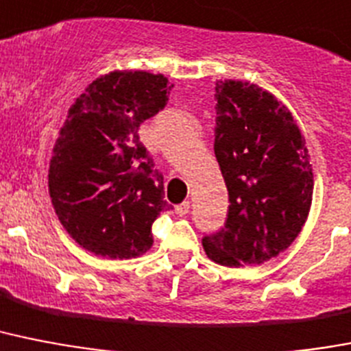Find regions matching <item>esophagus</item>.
I'll list each match as a JSON object with an SVG mask.
<instances>
[{
    "instance_id": "34e87169",
    "label": "esophagus",
    "mask_w": 351,
    "mask_h": 351,
    "mask_svg": "<svg viewBox=\"0 0 351 351\" xmlns=\"http://www.w3.org/2000/svg\"><path fill=\"white\" fill-rule=\"evenodd\" d=\"M189 209H191V204L189 202H182L180 205H176V215H180V216H185L187 215V213H189Z\"/></svg>"
}]
</instances>
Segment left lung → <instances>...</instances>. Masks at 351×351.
Wrapping results in <instances>:
<instances>
[{"label": "left lung", "mask_w": 351, "mask_h": 351, "mask_svg": "<svg viewBox=\"0 0 351 351\" xmlns=\"http://www.w3.org/2000/svg\"><path fill=\"white\" fill-rule=\"evenodd\" d=\"M215 155L229 191V213L202 245L223 267L259 265L292 245L303 229L314 175L294 117L256 84L216 82Z\"/></svg>", "instance_id": "8db88e82"}]
</instances>
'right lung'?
<instances>
[{
    "instance_id": "add662e5",
    "label": "right lung",
    "mask_w": 351,
    "mask_h": 351,
    "mask_svg": "<svg viewBox=\"0 0 351 351\" xmlns=\"http://www.w3.org/2000/svg\"><path fill=\"white\" fill-rule=\"evenodd\" d=\"M171 88L162 73L111 72L68 111L48 191L57 218L82 249L111 259L151 249V225L169 205L164 178L136 130L164 110Z\"/></svg>"
}]
</instances>
